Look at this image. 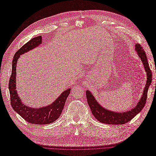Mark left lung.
<instances>
[{"instance_id": "8db88e82", "label": "left lung", "mask_w": 156, "mask_h": 156, "mask_svg": "<svg viewBox=\"0 0 156 156\" xmlns=\"http://www.w3.org/2000/svg\"><path fill=\"white\" fill-rule=\"evenodd\" d=\"M135 50L137 51L138 56L142 61L147 75V80L145 88L144 89L143 94L140 101L138 102L136 107H134L133 109L129 111L121 113L108 110L98 103V101L95 100V98L90 91H86L88 103L91 111L92 112V114L94 117L96 118L97 120H98L101 122L108 125L125 124V123L132 120L134 117L139 114L143 110L146 104L148 88L152 83V73L151 69H150L147 55L145 51L143 49V47L137 43L136 44Z\"/></svg>"}]
</instances>
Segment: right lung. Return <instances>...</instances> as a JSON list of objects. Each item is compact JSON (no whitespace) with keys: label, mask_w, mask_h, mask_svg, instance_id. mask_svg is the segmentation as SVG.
I'll return each instance as SVG.
<instances>
[{"label":"right lung","mask_w":156,"mask_h":156,"mask_svg":"<svg viewBox=\"0 0 156 156\" xmlns=\"http://www.w3.org/2000/svg\"><path fill=\"white\" fill-rule=\"evenodd\" d=\"M42 43V37H34L23 45L15 53L12 61V75L9 80L10 102L13 110L27 122L35 125H48L56 121L61 115L66 100L70 93L71 88L63 92L61 95L50 105L42 108H30L19 98L16 90V66L20 55L37 48Z\"/></svg>","instance_id":"right-lung-1"}]
</instances>
